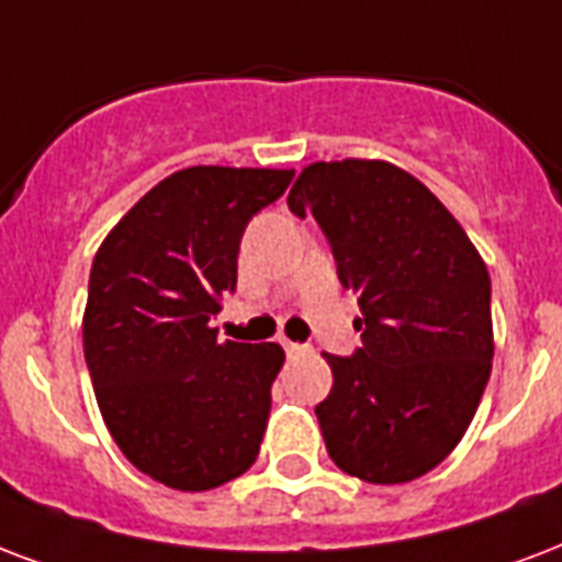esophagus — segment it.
Wrapping results in <instances>:
<instances>
[{
    "label": "esophagus",
    "instance_id": "1",
    "mask_svg": "<svg viewBox=\"0 0 562 562\" xmlns=\"http://www.w3.org/2000/svg\"><path fill=\"white\" fill-rule=\"evenodd\" d=\"M282 348H285V353H289V357H303V353H310V348H306V345H294V341H282Z\"/></svg>",
    "mask_w": 562,
    "mask_h": 562
}]
</instances>
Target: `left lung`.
<instances>
[{
    "mask_svg": "<svg viewBox=\"0 0 562 562\" xmlns=\"http://www.w3.org/2000/svg\"><path fill=\"white\" fill-rule=\"evenodd\" d=\"M289 209L315 214L362 312V348L324 353L327 453L366 483L415 481L460 445L490 380L486 262L439 196L383 158L312 161Z\"/></svg>",
    "mask_w": 562,
    "mask_h": 562,
    "instance_id": "left-lung-1",
    "label": "left lung"
}]
</instances>
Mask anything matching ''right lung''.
Returning a JSON list of instances; mask_svg holds the SVG:
<instances>
[{
  "label": "right lung",
  "instance_id": "right-lung-1",
  "mask_svg": "<svg viewBox=\"0 0 562 562\" xmlns=\"http://www.w3.org/2000/svg\"><path fill=\"white\" fill-rule=\"evenodd\" d=\"M294 170L196 165L149 188L93 256L81 318L102 422L132 465L179 492L235 481L262 448L277 341H217L252 214Z\"/></svg>",
  "mask_w": 562,
  "mask_h": 562
}]
</instances>
